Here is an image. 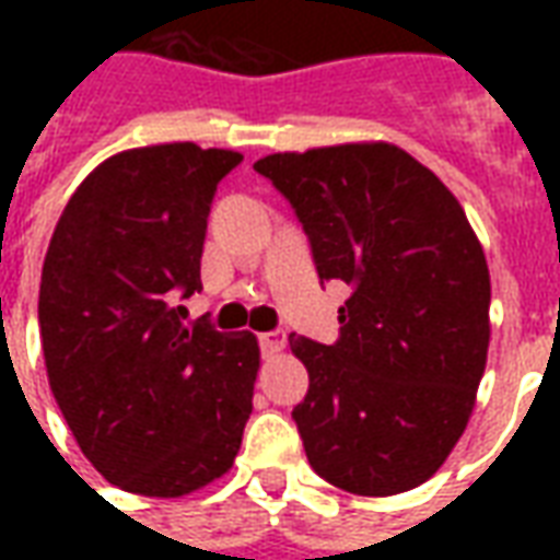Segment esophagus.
<instances>
[{"instance_id": "obj_1", "label": "esophagus", "mask_w": 560, "mask_h": 560, "mask_svg": "<svg viewBox=\"0 0 560 560\" xmlns=\"http://www.w3.org/2000/svg\"><path fill=\"white\" fill-rule=\"evenodd\" d=\"M257 341H260V351L272 357V353L284 351V345H288V336H284L281 329H272V332H260V336H257Z\"/></svg>"}]
</instances>
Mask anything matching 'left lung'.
Listing matches in <instances>:
<instances>
[{
  "mask_svg": "<svg viewBox=\"0 0 560 560\" xmlns=\"http://www.w3.org/2000/svg\"><path fill=\"white\" fill-rule=\"evenodd\" d=\"M291 200L317 279L345 281L332 345L291 336L308 369L293 408L308 465L345 492H408L468 425L489 351V267L465 209L393 143L276 152L255 164Z\"/></svg>",
  "mask_w": 560,
  "mask_h": 560,
  "instance_id": "left-lung-1",
  "label": "left lung"
}]
</instances>
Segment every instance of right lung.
Returning a JSON list of instances; mask_svg holds the SVG:
<instances>
[{
  "label": "right lung",
  "mask_w": 560,
  "mask_h": 560,
  "mask_svg": "<svg viewBox=\"0 0 560 560\" xmlns=\"http://www.w3.org/2000/svg\"><path fill=\"white\" fill-rule=\"evenodd\" d=\"M231 149L161 143L119 152L71 195L38 293L50 389L104 480L179 498L228 474L252 413V332L185 324L200 291L215 188Z\"/></svg>",
  "instance_id": "1"
}]
</instances>
